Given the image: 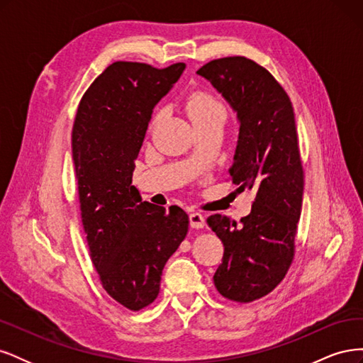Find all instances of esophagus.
I'll return each mask as SVG.
<instances>
[{
  "label": "esophagus",
  "mask_w": 363,
  "mask_h": 363,
  "mask_svg": "<svg viewBox=\"0 0 363 363\" xmlns=\"http://www.w3.org/2000/svg\"><path fill=\"white\" fill-rule=\"evenodd\" d=\"M189 223H191L192 228H203L206 225V219H204V216L201 213L192 212L189 215Z\"/></svg>",
  "instance_id": "esophagus-1"
}]
</instances>
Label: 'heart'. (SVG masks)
Here are the masks:
<instances>
[{
  "label": "heart",
  "mask_w": 363,
  "mask_h": 363,
  "mask_svg": "<svg viewBox=\"0 0 363 363\" xmlns=\"http://www.w3.org/2000/svg\"><path fill=\"white\" fill-rule=\"evenodd\" d=\"M188 108L194 121L207 116H227L225 106L208 92L194 94L188 101Z\"/></svg>",
  "instance_id": "1"
}]
</instances>
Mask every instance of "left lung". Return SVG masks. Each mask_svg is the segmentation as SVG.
Returning <instances> with one entry per match:
<instances>
[{
  "mask_svg": "<svg viewBox=\"0 0 363 363\" xmlns=\"http://www.w3.org/2000/svg\"><path fill=\"white\" fill-rule=\"evenodd\" d=\"M196 74L238 113L239 139L230 175L238 191L256 194L250 215L239 224L219 213L207 218L224 244L213 283L224 298L251 303L277 286L295 256L304 171L294 108L272 74L247 57L216 59Z\"/></svg>",
  "mask_w": 363,
  "mask_h": 363,
  "instance_id": "1",
  "label": "left lung"
}]
</instances>
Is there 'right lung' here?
<instances>
[{
	"label": "right lung",
	"mask_w": 363,
	"mask_h": 363,
	"mask_svg": "<svg viewBox=\"0 0 363 363\" xmlns=\"http://www.w3.org/2000/svg\"><path fill=\"white\" fill-rule=\"evenodd\" d=\"M184 68V63L163 69L112 63L84 92L72 127L82 224L92 263L104 291L135 312L157 298L164 263L189 228L183 208L142 201L131 186L152 108Z\"/></svg>",
	"instance_id": "add662e5"
}]
</instances>
